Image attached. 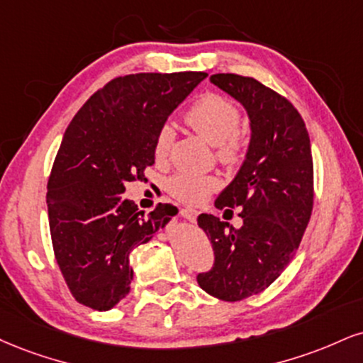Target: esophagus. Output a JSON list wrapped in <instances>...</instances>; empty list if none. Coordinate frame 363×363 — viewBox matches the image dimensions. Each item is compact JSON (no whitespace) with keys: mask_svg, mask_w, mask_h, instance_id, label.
Instances as JSON below:
<instances>
[{"mask_svg":"<svg viewBox=\"0 0 363 363\" xmlns=\"http://www.w3.org/2000/svg\"><path fill=\"white\" fill-rule=\"evenodd\" d=\"M181 216L184 218V220L191 221V223H194L196 218H198V211H196V209H191V208H184V209H181Z\"/></svg>","mask_w":363,"mask_h":363,"instance_id":"34e87169","label":"esophagus"}]
</instances>
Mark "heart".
I'll list each match as a JSON object with an SVG mask.
<instances>
[{
	"label": "heart",
	"instance_id": "obj_1",
	"mask_svg": "<svg viewBox=\"0 0 363 363\" xmlns=\"http://www.w3.org/2000/svg\"><path fill=\"white\" fill-rule=\"evenodd\" d=\"M186 121L208 143L218 147V157L221 162L230 165L238 162L243 150V140L237 132L240 110L233 101L220 94L203 96L186 113ZM174 135L176 133L170 125H164L159 130L154 145L157 160L167 159ZM218 186L220 181L215 176H196L191 172H177L167 182L169 193L189 204L204 201L218 189Z\"/></svg>",
	"mask_w": 363,
	"mask_h": 363
}]
</instances>
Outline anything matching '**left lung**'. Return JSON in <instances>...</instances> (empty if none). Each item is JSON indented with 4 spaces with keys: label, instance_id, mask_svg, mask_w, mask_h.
Returning a JSON list of instances; mask_svg holds the SVG:
<instances>
[{
    "label": "left lung",
    "instance_id": "left-lung-1",
    "mask_svg": "<svg viewBox=\"0 0 363 363\" xmlns=\"http://www.w3.org/2000/svg\"><path fill=\"white\" fill-rule=\"evenodd\" d=\"M209 81L247 111L250 142L215 201L225 213L242 209L243 225L235 230L213 215L198 216L215 250V267L198 284L216 299L242 301L267 289L298 250L313 211L311 142L298 110L262 82L237 74Z\"/></svg>",
    "mask_w": 363,
    "mask_h": 363
}]
</instances>
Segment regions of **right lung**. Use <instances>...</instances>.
I'll use <instances>...</instances> for the list:
<instances>
[{
  "label": "right lung",
  "instance_id": "add662e5",
  "mask_svg": "<svg viewBox=\"0 0 363 363\" xmlns=\"http://www.w3.org/2000/svg\"><path fill=\"white\" fill-rule=\"evenodd\" d=\"M204 72L130 74L87 99L65 130L47 184L52 245L72 296L110 311L133 281L130 253L150 242L172 204L150 215L123 198L125 186L155 162L159 130Z\"/></svg>",
  "mask_w": 363,
  "mask_h": 363
}]
</instances>
